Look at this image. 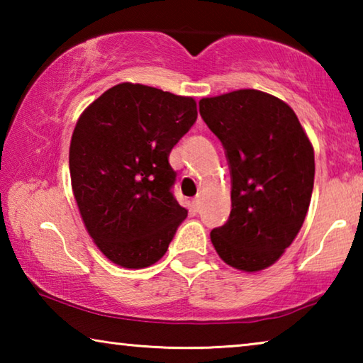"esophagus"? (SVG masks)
<instances>
[{
	"label": "esophagus",
	"mask_w": 363,
	"mask_h": 363,
	"mask_svg": "<svg viewBox=\"0 0 363 363\" xmlns=\"http://www.w3.org/2000/svg\"><path fill=\"white\" fill-rule=\"evenodd\" d=\"M192 206H194L195 211H200V208H201V199H200V196H196V199L192 201Z\"/></svg>",
	"instance_id": "esophagus-1"
}]
</instances>
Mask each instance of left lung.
Listing matches in <instances>:
<instances>
[{
	"mask_svg": "<svg viewBox=\"0 0 363 363\" xmlns=\"http://www.w3.org/2000/svg\"><path fill=\"white\" fill-rule=\"evenodd\" d=\"M225 150L232 210L211 230L220 259L245 272L279 259L303 225L314 189V149L293 108L267 93L238 89L199 102Z\"/></svg>",
	"mask_w": 363,
	"mask_h": 363,
	"instance_id": "1",
	"label": "left lung"
}]
</instances>
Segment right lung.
Segmentation results:
<instances>
[{
	"mask_svg": "<svg viewBox=\"0 0 363 363\" xmlns=\"http://www.w3.org/2000/svg\"><path fill=\"white\" fill-rule=\"evenodd\" d=\"M195 120L192 97L133 83L107 89L78 118L73 195L91 238L118 266H152L187 218L168 158Z\"/></svg>",
	"mask_w": 363,
	"mask_h": 363,
	"instance_id": "add662e5",
	"label": "right lung"
}]
</instances>
